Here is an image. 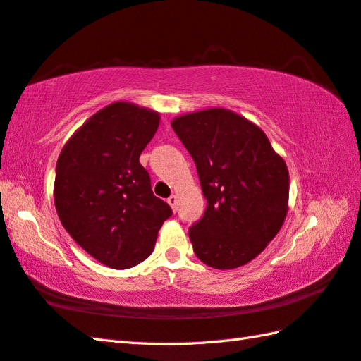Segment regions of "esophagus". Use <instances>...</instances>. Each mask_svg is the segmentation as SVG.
Returning <instances> with one entry per match:
<instances>
[{
	"mask_svg": "<svg viewBox=\"0 0 361 361\" xmlns=\"http://www.w3.org/2000/svg\"><path fill=\"white\" fill-rule=\"evenodd\" d=\"M167 203L172 206V209L176 212V204H178V198H176V195H171L167 198Z\"/></svg>",
	"mask_w": 361,
	"mask_h": 361,
	"instance_id": "esophagus-1",
	"label": "esophagus"
}]
</instances>
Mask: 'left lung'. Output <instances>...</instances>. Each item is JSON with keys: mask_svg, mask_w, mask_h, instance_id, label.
<instances>
[{"mask_svg": "<svg viewBox=\"0 0 361 361\" xmlns=\"http://www.w3.org/2000/svg\"><path fill=\"white\" fill-rule=\"evenodd\" d=\"M172 128L192 157L208 206L189 228L203 264L231 270L248 264L287 216L288 171L265 133L224 109L189 113Z\"/></svg>", "mask_w": 361, "mask_h": 361, "instance_id": "8db88e82", "label": "left lung"}]
</instances>
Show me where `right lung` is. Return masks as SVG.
<instances>
[{
    "label": "right lung",
    "mask_w": 361,
    "mask_h": 361,
    "mask_svg": "<svg viewBox=\"0 0 361 361\" xmlns=\"http://www.w3.org/2000/svg\"><path fill=\"white\" fill-rule=\"evenodd\" d=\"M159 114L114 102L93 114L60 152L54 202L60 221L88 255L114 270L147 259L164 220L166 202L152 192L140 163Z\"/></svg>",
    "instance_id": "1"
}]
</instances>
